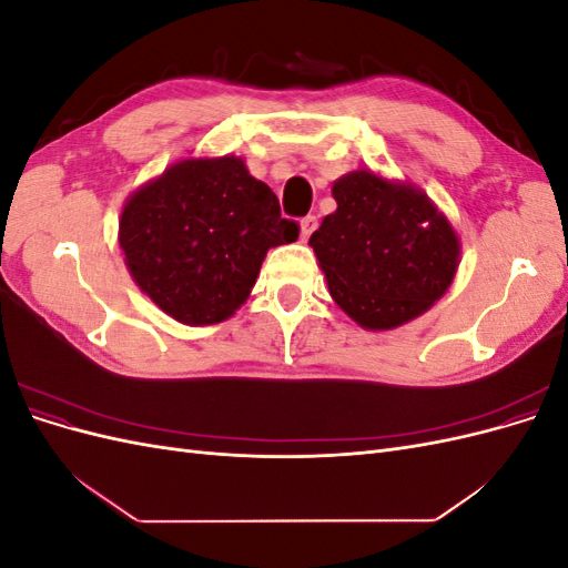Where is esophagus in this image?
Returning <instances> with one entry per match:
<instances>
[{
  "label": "esophagus",
  "mask_w": 568,
  "mask_h": 568,
  "mask_svg": "<svg viewBox=\"0 0 568 568\" xmlns=\"http://www.w3.org/2000/svg\"><path fill=\"white\" fill-rule=\"evenodd\" d=\"M317 230V217L315 215H305L301 220V239H307Z\"/></svg>",
  "instance_id": "esophagus-1"
}]
</instances>
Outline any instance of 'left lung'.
<instances>
[{"label": "left lung", "mask_w": 568, "mask_h": 568, "mask_svg": "<svg viewBox=\"0 0 568 568\" xmlns=\"http://www.w3.org/2000/svg\"><path fill=\"white\" fill-rule=\"evenodd\" d=\"M336 211L311 246L343 313L365 329H395L450 288L459 239L422 189L355 170L334 182Z\"/></svg>", "instance_id": "8db88e82"}]
</instances>
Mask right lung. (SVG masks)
Listing matches in <instances>:
<instances>
[{
	"label": "right lung",
	"instance_id": "obj_1",
	"mask_svg": "<svg viewBox=\"0 0 568 568\" xmlns=\"http://www.w3.org/2000/svg\"><path fill=\"white\" fill-rule=\"evenodd\" d=\"M298 239L272 189L242 159H184L125 201L118 242L161 311L189 326L232 317L270 248Z\"/></svg>",
	"mask_w": 568,
	"mask_h": 568
}]
</instances>
